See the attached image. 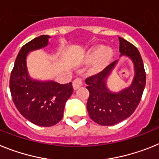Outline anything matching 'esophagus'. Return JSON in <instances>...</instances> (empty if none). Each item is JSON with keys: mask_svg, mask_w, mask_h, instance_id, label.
I'll use <instances>...</instances> for the list:
<instances>
[{"mask_svg": "<svg viewBox=\"0 0 159 159\" xmlns=\"http://www.w3.org/2000/svg\"><path fill=\"white\" fill-rule=\"evenodd\" d=\"M82 84H83V82H82V80L81 78H76L73 81V88H74V90H76V89H78L79 87H81Z\"/></svg>", "mask_w": 159, "mask_h": 159, "instance_id": "obj_1", "label": "esophagus"}]
</instances>
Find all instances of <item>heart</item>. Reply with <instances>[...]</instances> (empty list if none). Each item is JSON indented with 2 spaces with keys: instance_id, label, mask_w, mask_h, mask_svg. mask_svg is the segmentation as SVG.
<instances>
[{
  "instance_id": "1",
  "label": "heart",
  "mask_w": 159,
  "mask_h": 159,
  "mask_svg": "<svg viewBox=\"0 0 159 159\" xmlns=\"http://www.w3.org/2000/svg\"><path fill=\"white\" fill-rule=\"evenodd\" d=\"M113 50L110 48H103L102 46H96L87 52L85 56L86 62H93L89 69V73L96 74L104 70L112 59Z\"/></svg>"
}]
</instances>
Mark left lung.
I'll list each match as a JSON object with an SVG mask.
<instances>
[{"mask_svg": "<svg viewBox=\"0 0 159 159\" xmlns=\"http://www.w3.org/2000/svg\"><path fill=\"white\" fill-rule=\"evenodd\" d=\"M120 56L129 57L134 76L130 85L118 92L110 90L106 81L118 61H114L99 74L85 80L89 92L86 108L90 118L101 125H113L129 118L140 102L146 85V73L139 51L134 45L119 38Z\"/></svg>", "mask_w": 159, "mask_h": 159, "instance_id": "obj_1", "label": "left lung"}]
</instances>
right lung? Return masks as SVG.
Instances as JSON below:
<instances>
[{"instance_id": "add662e5", "label": "right lung", "mask_w": 159, "mask_h": 159, "mask_svg": "<svg viewBox=\"0 0 159 159\" xmlns=\"http://www.w3.org/2000/svg\"><path fill=\"white\" fill-rule=\"evenodd\" d=\"M48 35H41L22 46L11 73L9 88L13 101L23 117L40 126H52L61 120L65 105L73 93L72 83L38 81L30 78L27 69L30 52L49 45Z\"/></svg>"}]
</instances>
